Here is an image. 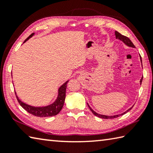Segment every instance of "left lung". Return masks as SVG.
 <instances>
[{"label":"left lung","instance_id":"1","mask_svg":"<svg viewBox=\"0 0 153 153\" xmlns=\"http://www.w3.org/2000/svg\"><path fill=\"white\" fill-rule=\"evenodd\" d=\"M115 36H116V38H117V39H120V40L123 41V42L126 44V45H128V46H130V47H133V48H135V46L134 45V44L132 43V42L130 40V39H129V38L127 37V36H123L122 34H121L120 33H119L118 32H117V31H115ZM140 59H141V62H142V59H141V56H140ZM142 79H143V77H142L141 79H140V84H142ZM88 107L90 108V111H92V113L94 114V115L97 116V117H100V118H102V119H113V118H116V117H120V116L121 115H124V114L126 113L127 112H128V111L129 110H131V108H132V107H131L130 108H129V109L126 111V112H124L123 113H121V114H120V115H113V116H107V115H100V114H98L97 113H96L95 111H93L91 108L90 107V106L88 105Z\"/></svg>","mask_w":153,"mask_h":153}]
</instances>
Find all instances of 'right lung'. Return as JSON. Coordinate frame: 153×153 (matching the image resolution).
<instances>
[{
  "instance_id": "add662e5",
  "label": "right lung",
  "mask_w": 153,
  "mask_h": 153,
  "mask_svg": "<svg viewBox=\"0 0 153 153\" xmlns=\"http://www.w3.org/2000/svg\"><path fill=\"white\" fill-rule=\"evenodd\" d=\"M33 35V33H32L29 37L25 39V41H27L30 38L32 37ZM68 81L64 83V84L59 88V95L57 99L55 100V102L53 103V104L47 106V107H34L30 106L27 104H25L24 102L21 101V100L18 98L16 96L17 99L19 102V105L24 108V109L27 111L28 113L33 115L36 117H51V116H55L60 112L62 108L63 107L65 99V92H66V88H67V84ZM16 94V93H15Z\"/></svg>"
}]
</instances>
